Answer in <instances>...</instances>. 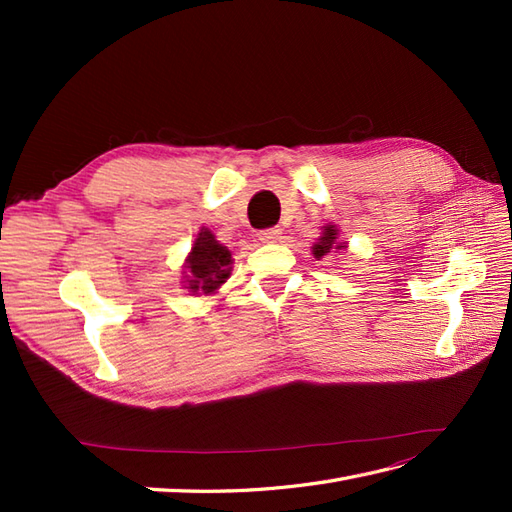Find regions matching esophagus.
<instances>
[{
  "mask_svg": "<svg viewBox=\"0 0 512 512\" xmlns=\"http://www.w3.org/2000/svg\"><path fill=\"white\" fill-rule=\"evenodd\" d=\"M279 237H281V228H279V226H273V228H264V231L259 233V239H262L264 244H273V242H277Z\"/></svg>",
  "mask_w": 512,
  "mask_h": 512,
  "instance_id": "1",
  "label": "esophagus"
}]
</instances>
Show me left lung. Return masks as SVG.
<instances>
[{
    "instance_id": "left-lung-1",
    "label": "left lung",
    "mask_w": 512,
    "mask_h": 512,
    "mask_svg": "<svg viewBox=\"0 0 512 512\" xmlns=\"http://www.w3.org/2000/svg\"><path fill=\"white\" fill-rule=\"evenodd\" d=\"M323 237H319V242L312 246V253H314V257H323V255H328L330 250H332V246L336 244V228L334 226H325L323 228ZM336 248H343L341 244H336Z\"/></svg>"
}]
</instances>
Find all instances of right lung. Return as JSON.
Returning a JSON list of instances; mask_svg holds the SVG:
<instances>
[{"mask_svg":"<svg viewBox=\"0 0 512 512\" xmlns=\"http://www.w3.org/2000/svg\"><path fill=\"white\" fill-rule=\"evenodd\" d=\"M231 253L228 248L217 244L211 231H204L195 239L191 248V255L187 259V270H189V286L191 292H209L220 288L224 281L231 275Z\"/></svg>","mask_w":512,"mask_h":512,"instance_id":"1","label":"right lung"}]
</instances>
